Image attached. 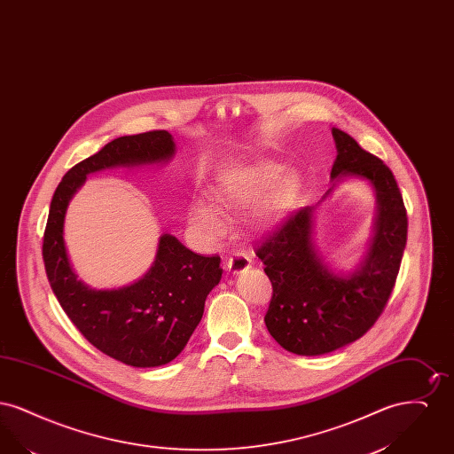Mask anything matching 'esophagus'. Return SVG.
Listing matches in <instances>:
<instances>
[{"label":"esophagus","instance_id":"34e87169","mask_svg":"<svg viewBox=\"0 0 454 454\" xmlns=\"http://www.w3.org/2000/svg\"><path fill=\"white\" fill-rule=\"evenodd\" d=\"M226 267L231 274H241V272H245L247 269L252 267V259L243 252H237L226 260Z\"/></svg>","mask_w":454,"mask_h":454}]
</instances>
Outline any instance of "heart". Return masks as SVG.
Returning <instances> with one entry per match:
<instances>
[{
    "label": "heart",
    "mask_w": 454,
    "mask_h": 454,
    "mask_svg": "<svg viewBox=\"0 0 454 454\" xmlns=\"http://www.w3.org/2000/svg\"><path fill=\"white\" fill-rule=\"evenodd\" d=\"M278 185L276 195L265 209L263 221H272L289 209L300 191V176L276 160H260L257 163L228 173L217 185V199L223 204H254ZM189 221L195 233L209 243H216L228 231L223 211L206 197L197 195L189 206Z\"/></svg>",
    "instance_id": "obj_1"
}]
</instances>
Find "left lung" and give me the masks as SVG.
<instances>
[{
	"label": "left lung",
	"instance_id": "8db88e82",
	"mask_svg": "<svg viewBox=\"0 0 454 454\" xmlns=\"http://www.w3.org/2000/svg\"><path fill=\"white\" fill-rule=\"evenodd\" d=\"M332 187L318 205L347 177H361L375 192L377 216L367 252L350 271L330 266L314 245L317 206L300 209L257 250L274 291L265 326L298 356L328 354L366 333L388 301L407 245V211L391 170L344 130L332 128Z\"/></svg>",
	"mask_w": 454,
	"mask_h": 454
}]
</instances>
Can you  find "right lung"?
I'll use <instances>...</instances> for the list:
<instances>
[{
    "label": "right lung",
    "mask_w": 454,
    "mask_h": 454,
    "mask_svg": "<svg viewBox=\"0 0 454 454\" xmlns=\"http://www.w3.org/2000/svg\"><path fill=\"white\" fill-rule=\"evenodd\" d=\"M175 152L167 130L117 137L66 173L51 200L43 255L52 293L91 346L128 366H163L184 350L207 294L221 281V259L197 255L163 233L143 278L117 289H95L78 279L67 257L66 211L90 173L165 165Z\"/></svg>",
    "instance_id": "right-lung-1"
}]
</instances>
